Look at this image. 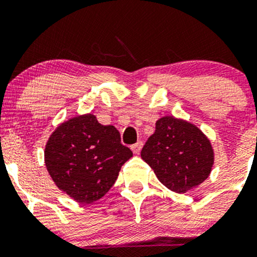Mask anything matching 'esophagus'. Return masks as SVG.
Segmentation results:
<instances>
[{
	"label": "esophagus",
	"instance_id": "obj_1",
	"mask_svg": "<svg viewBox=\"0 0 257 257\" xmlns=\"http://www.w3.org/2000/svg\"><path fill=\"white\" fill-rule=\"evenodd\" d=\"M143 146H144V144H143V141H138L137 144H134V145H132V151L134 152V153H140V151H141V149H143Z\"/></svg>",
	"mask_w": 257,
	"mask_h": 257
}]
</instances>
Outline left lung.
I'll list each match as a JSON object with an SVG mask.
<instances>
[{"label": "left lung", "mask_w": 257, "mask_h": 257, "mask_svg": "<svg viewBox=\"0 0 257 257\" xmlns=\"http://www.w3.org/2000/svg\"><path fill=\"white\" fill-rule=\"evenodd\" d=\"M141 158L162 184L178 193L202 184L214 164L209 139L196 125L173 116L157 120L155 134L141 150Z\"/></svg>", "instance_id": "1"}]
</instances>
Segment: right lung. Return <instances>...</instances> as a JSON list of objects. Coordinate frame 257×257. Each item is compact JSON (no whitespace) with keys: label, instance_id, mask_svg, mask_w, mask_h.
<instances>
[{"label":"right lung","instance_id":"obj_1","mask_svg":"<svg viewBox=\"0 0 257 257\" xmlns=\"http://www.w3.org/2000/svg\"><path fill=\"white\" fill-rule=\"evenodd\" d=\"M132 156L113 125L100 124L88 113L55 129L46 145L44 162L61 191L76 202L90 204L108 192Z\"/></svg>","mask_w":257,"mask_h":257}]
</instances>
